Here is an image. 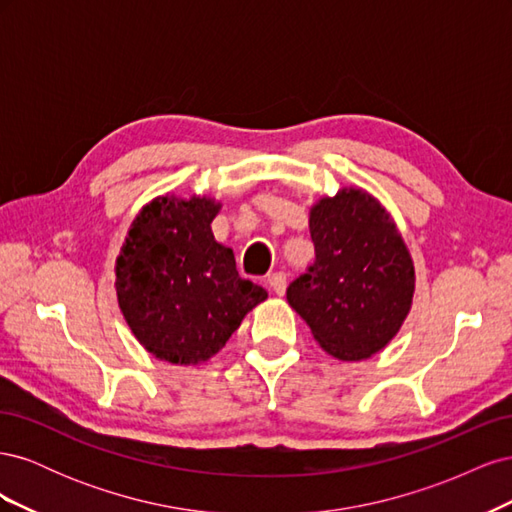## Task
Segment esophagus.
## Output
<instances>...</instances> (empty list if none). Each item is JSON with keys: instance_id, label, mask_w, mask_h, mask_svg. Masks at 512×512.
Returning <instances> with one entry per match:
<instances>
[{"instance_id": "34e87169", "label": "esophagus", "mask_w": 512, "mask_h": 512, "mask_svg": "<svg viewBox=\"0 0 512 512\" xmlns=\"http://www.w3.org/2000/svg\"><path fill=\"white\" fill-rule=\"evenodd\" d=\"M267 284H269V288H271L275 294H280V297H282V294L286 292V273H282V271L269 273Z\"/></svg>"}]
</instances>
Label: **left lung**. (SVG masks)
Returning <instances> with one entry per match:
<instances>
[{
  "label": "left lung",
  "instance_id": "8db88e82",
  "mask_svg": "<svg viewBox=\"0 0 512 512\" xmlns=\"http://www.w3.org/2000/svg\"><path fill=\"white\" fill-rule=\"evenodd\" d=\"M316 260L286 299L322 350L339 361L380 352L404 324L414 297V265L378 200L344 188L309 211Z\"/></svg>",
  "mask_w": 512,
  "mask_h": 512
}]
</instances>
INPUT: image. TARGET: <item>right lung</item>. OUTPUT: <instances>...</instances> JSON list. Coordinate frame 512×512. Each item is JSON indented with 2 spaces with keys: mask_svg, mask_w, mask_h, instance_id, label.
Returning <instances> with one entry per match:
<instances>
[{
  "mask_svg": "<svg viewBox=\"0 0 512 512\" xmlns=\"http://www.w3.org/2000/svg\"><path fill=\"white\" fill-rule=\"evenodd\" d=\"M220 203L158 196L136 215L115 265L130 331L156 359L198 365L218 354L247 312L267 299L243 280L230 247L213 239Z\"/></svg>",
  "mask_w": 512,
  "mask_h": 512,
  "instance_id": "right-lung-1",
  "label": "right lung"
}]
</instances>
